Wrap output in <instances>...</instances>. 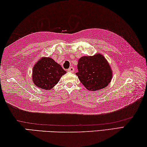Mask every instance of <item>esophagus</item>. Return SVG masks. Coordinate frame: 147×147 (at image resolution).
<instances>
[{
  "label": "esophagus",
  "mask_w": 147,
  "mask_h": 147,
  "mask_svg": "<svg viewBox=\"0 0 147 147\" xmlns=\"http://www.w3.org/2000/svg\"><path fill=\"white\" fill-rule=\"evenodd\" d=\"M68 71L69 72H74V67H70V68H69Z\"/></svg>",
  "instance_id": "esophagus-1"
}]
</instances>
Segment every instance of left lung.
<instances>
[{"label":"left lung","instance_id":"obj_1","mask_svg":"<svg viewBox=\"0 0 147 147\" xmlns=\"http://www.w3.org/2000/svg\"><path fill=\"white\" fill-rule=\"evenodd\" d=\"M78 68L76 75L88 90L102 89L111 81L112 69L106 59L101 53L81 57L78 61Z\"/></svg>","mask_w":147,"mask_h":147}]
</instances>
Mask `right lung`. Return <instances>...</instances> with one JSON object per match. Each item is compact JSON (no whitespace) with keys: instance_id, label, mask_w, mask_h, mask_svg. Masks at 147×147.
<instances>
[{"instance_id":"right-lung-1","label":"right lung","mask_w":147,"mask_h":147,"mask_svg":"<svg viewBox=\"0 0 147 147\" xmlns=\"http://www.w3.org/2000/svg\"><path fill=\"white\" fill-rule=\"evenodd\" d=\"M66 71L50 57L40 58L32 69V81L36 86L51 90Z\"/></svg>"}]
</instances>
